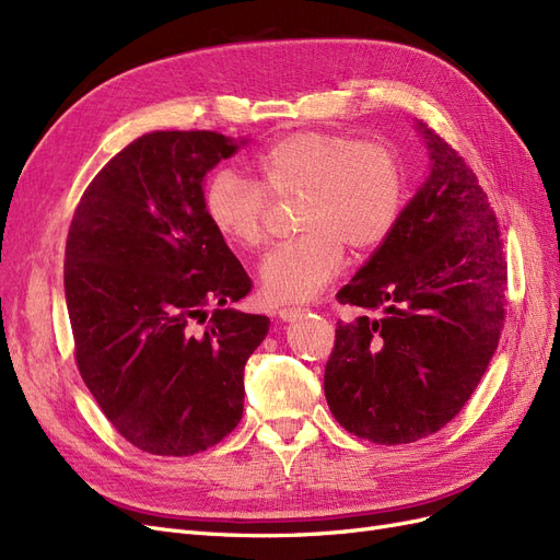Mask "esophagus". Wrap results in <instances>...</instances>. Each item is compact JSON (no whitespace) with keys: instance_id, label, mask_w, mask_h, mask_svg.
<instances>
[{"instance_id":"1","label":"esophagus","mask_w":560,"mask_h":560,"mask_svg":"<svg viewBox=\"0 0 560 560\" xmlns=\"http://www.w3.org/2000/svg\"><path fill=\"white\" fill-rule=\"evenodd\" d=\"M301 313H303L301 306H280V308H278V317L284 319V322H290V319L299 317Z\"/></svg>"}]
</instances>
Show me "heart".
<instances>
[{
  "label": "heart",
  "mask_w": 560,
  "mask_h": 560,
  "mask_svg": "<svg viewBox=\"0 0 560 560\" xmlns=\"http://www.w3.org/2000/svg\"><path fill=\"white\" fill-rule=\"evenodd\" d=\"M257 182L217 167L202 186V212L241 249L266 243L270 200H294L301 235L268 252L261 290L270 301H306L341 273L346 247L378 249L406 202V171L395 144L343 132L299 130L270 142L252 161Z\"/></svg>",
  "instance_id": "1"
}]
</instances>
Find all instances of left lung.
Returning a JSON list of instances; mask_svg holds the SVG:
<instances>
[{
  "label": "left lung",
  "instance_id": "8db88e82",
  "mask_svg": "<svg viewBox=\"0 0 560 560\" xmlns=\"http://www.w3.org/2000/svg\"><path fill=\"white\" fill-rule=\"evenodd\" d=\"M432 173L338 303L378 317L338 322L325 366L334 418L374 444H411L460 413L504 327L498 217L465 159L428 124Z\"/></svg>",
  "mask_w": 560,
  "mask_h": 560
}]
</instances>
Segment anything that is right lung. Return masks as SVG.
Here are the masks:
<instances>
[{"mask_svg":"<svg viewBox=\"0 0 560 560\" xmlns=\"http://www.w3.org/2000/svg\"><path fill=\"white\" fill-rule=\"evenodd\" d=\"M233 151L214 130L147 132L93 177L67 233L77 369L116 432L154 455L235 430L268 334L266 315L229 308L252 280L202 212V177Z\"/></svg>","mask_w":560,"mask_h":560,"instance_id":"obj_1","label":"right lung"}]
</instances>
